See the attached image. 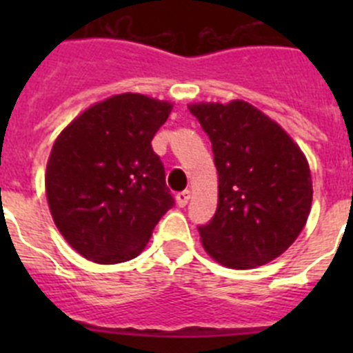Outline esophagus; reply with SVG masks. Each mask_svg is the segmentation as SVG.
<instances>
[{"mask_svg":"<svg viewBox=\"0 0 353 353\" xmlns=\"http://www.w3.org/2000/svg\"><path fill=\"white\" fill-rule=\"evenodd\" d=\"M189 198H191V192L189 191L179 192V194H176V205H179L180 208H183L187 203H189Z\"/></svg>","mask_w":353,"mask_h":353,"instance_id":"esophagus-1","label":"esophagus"}]
</instances>
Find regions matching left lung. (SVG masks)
Wrapping results in <instances>:
<instances>
[{
    "label": "left lung",
    "mask_w": 353,
    "mask_h": 353,
    "mask_svg": "<svg viewBox=\"0 0 353 353\" xmlns=\"http://www.w3.org/2000/svg\"><path fill=\"white\" fill-rule=\"evenodd\" d=\"M219 174L214 217L198 226L203 248L232 269L269 263L302 232L313 199L311 171L288 134L244 101L192 104Z\"/></svg>",
    "instance_id": "obj_1"
}]
</instances>
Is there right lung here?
Listing matches in <instances>:
<instances>
[{
	"label": "right lung",
	"instance_id": "right-lung-1",
	"mask_svg": "<svg viewBox=\"0 0 353 353\" xmlns=\"http://www.w3.org/2000/svg\"><path fill=\"white\" fill-rule=\"evenodd\" d=\"M173 105L121 93L92 105L58 136L46 171L52 219L95 263L132 260L174 205L152 148Z\"/></svg>",
	"mask_w": 353,
	"mask_h": 353
}]
</instances>
